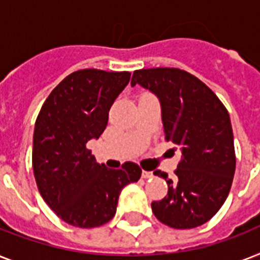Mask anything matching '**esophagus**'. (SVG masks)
<instances>
[{
    "mask_svg": "<svg viewBox=\"0 0 260 260\" xmlns=\"http://www.w3.org/2000/svg\"><path fill=\"white\" fill-rule=\"evenodd\" d=\"M142 177L144 178V179H148V178L154 177V174H152V171H144V170H143Z\"/></svg>",
    "mask_w": 260,
    "mask_h": 260,
    "instance_id": "1",
    "label": "esophagus"
}]
</instances>
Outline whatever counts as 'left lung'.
<instances>
[{"mask_svg": "<svg viewBox=\"0 0 260 260\" xmlns=\"http://www.w3.org/2000/svg\"><path fill=\"white\" fill-rule=\"evenodd\" d=\"M131 85H140L158 97L166 140L182 152L177 181L154 171L169 185L166 197L151 204L155 217L175 230L205 224L225 202L236 167L225 106L205 83L179 69L136 70Z\"/></svg>", "mask_w": 260, "mask_h": 260, "instance_id": "8db88e82", "label": "left lung"}]
</instances>
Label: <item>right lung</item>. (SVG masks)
<instances>
[{"instance_id": "obj_1", "label": "right lung", "mask_w": 260, "mask_h": 260, "mask_svg": "<svg viewBox=\"0 0 260 260\" xmlns=\"http://www.w3.org/2000/svg\"><path fill=\"white\" fill-rule=\"evenodd\" d=\"M129 79L128 71H75L51 91L36 118L32 166L38 189L70 225L94 228L110 221L122 187L140 179L136 163L108 169L86 148L105 131L110 106Z\"/></svg>"}]
</instances>
